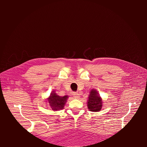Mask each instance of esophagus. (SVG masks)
<instances>
[{
	"mask_svg": "<svg viewBox=\"0 0 147 147\" xmlns=\"http://www.w3.org/2000/svg\"><path fill=\"white\" fill-rule=\"evenodd\" d=\"M73 96L75 97V98H76V99L80 98V95L78 92H74Z\"/></svg>",
	"mask_w": 147,
	"mask_h": 147,
	"instance_id": "esophagus-1",
	"label": "esophagus"
}]
</instances>
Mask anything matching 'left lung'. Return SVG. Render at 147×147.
<instances>
[{"label":"left lung","mask_w":147,"mask_h":147,"mask_svg":"<svg viewBox=\"0 0 147 147\" xmlns=\"http://www.w3.org/2000/svg\"><path fill=\"white\" fill-rule=\"evenodd\" d=\"M87 106L91 112H99L102 107V99L100 96L98 91L92 89L90 92L88 97Z\"/></svg>","instance_id":"left-lung-1"}]
</instances>
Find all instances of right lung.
I'll use <instances>...</instances> for the list:
<instances>
[{"mask_svg": "<svg viewBox=\"0 0 147 147\" xmlns=\"http://www.w3.org/2000/svg\"><path fill=\"white\" fill-rule=\"evenodd\" d=\"M68 98V96H60L55 91H53L51 92L50 96L46 99L45 102H47L49 107L53 111H59L64 109Z\"/></svg>", "mask_w": 147, "mask_h": 147, "instance_id": "add662e5", "label": "right lung"}]
</instances>
